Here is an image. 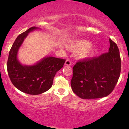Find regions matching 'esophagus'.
<instances>
[{
	"label": "esophagus",
	"mask_w": 129,
	"mask_h": 129,
	"mask_svg": "<svg viewBox=\"0 0 129 129\" xmlns=\"http://www.w3.org/2000/svg\"><path fill=\"white\" fill-rule=\"evenodd\" d=\"M71 64H72V62H71L69 59H67L66 62H65V65H66V66H71Z\"/></svg>",
	"instance_id": "obj_1"
}]
</instances>
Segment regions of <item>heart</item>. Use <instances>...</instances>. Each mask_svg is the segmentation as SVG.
Instances as JSON below:
<instances>
[{"mask_svg": "<svg viewBox=\"0 0 129 129\" xmlns=\"http://www.w3.org/2000/svg\"><path fill=\"white\" fill-rule=\"evenodd\" d=\"M91 42L85 40H77L70 42L67 48L73 53H79L80 58L86 59L94 55L97 52L96 48H89Z\"/></svg>", "mask_w": 129, "mask_h": 129, "instance_id": "1", "label": "heart"}]
</instances>
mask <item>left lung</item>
I'll return each mask as SVG.
<instances>
[{"label": "left lung", "instance_id": "8db88e82", "mask_svg": "<svg viewBox=\"0 0 129 129\" xmlns=\"http://www.w3.org/2000/svg\"><path fill=\"white\" fill-rule=\"evenodd\" d=\"M107 53L77 62L73 68L71 87L82 99L106 97L112 93L121 73V57L116 44L109 39Z\"/></svg>", "mask_w": 129, "mask_h": 129}]
</instances>
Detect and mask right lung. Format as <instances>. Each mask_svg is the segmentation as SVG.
Returning a JSON list of instances; mask_svg holds the SVG:
<instances>
[{
  "label": "right lung",
  "instance_id": "add662e5",
  "mask_svg": "<svg viewBox=\"0 0 129 129\" xmlns=\"http://www.w3.org/2000/svg\"><path fill=\"white\" fill-rule=\"evenodd\" d=\"M29 28L19 35L13 43L7 61V71L14 87L29 94H39L52 86L56 72L63 67L66 59L54 57H45L33 66H23L17 59V52L23 40L29 32L38 29Z\"/></svg>",
  "mask_w": 129,
  "mask_h": 129
}]
</instances>
